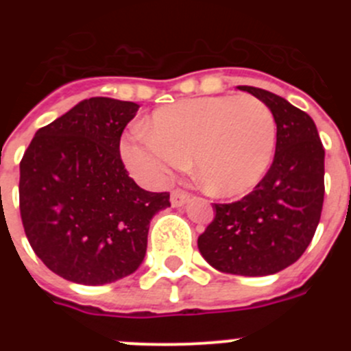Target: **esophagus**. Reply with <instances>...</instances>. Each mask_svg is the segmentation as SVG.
<instances>
[{"label": "esophagus", "instance_id": "34e87169", "mask_svg": "<svg viewBox=\"0 0 351 351\" xmlns=\"http://www.w3.org/2000/svg\"><path fill=\"white\" fill-rule=\"evenodd\" d=\"M190 195L186 192H183V190H173L171 192V205L173 207H182L183 204H186L189 202Z\"/></svg>", "mask_w": 351, "mask_h": 351}]
</instances>
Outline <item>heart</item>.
Instances as JSON below:
<instances>
[{
  "label": "heart",
  "mask_w": 351,
  "mask_h": 351,
  "mask_svg": "<svg viewBox=\"0 0 351 351\" xmlns=\"http://www.w3.org/2000/svg\"><path fill=\"white\" fill-rule=\"evenodd\" d=\"M277 146V120L253 95H219L158 108L149 132H136L122 146L136 175L162 182L193 158L205 190L217 197L250 192L267 175Z\"/></svg>",
  "instance_id": "b5f03b06"
}]
</instances>
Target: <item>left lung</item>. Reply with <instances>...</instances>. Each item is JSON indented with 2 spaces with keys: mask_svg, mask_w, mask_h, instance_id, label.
Here are the masks:
<instances>
[{
  "mask_svg": "<svg viewBox=\"0 0 351 351\" xmlns=\"http://www.w3.org/2000/svg\"><path fill=\"white\" fill-rule=\"evenodd\" d=\"M238 88L274 112V162L241 200L214 204L215 217L197 243L215 270L265 277L295 263L313 241L324 200V147L306 112L271 91Z\"/></svg>",
  "mask_w": 351,
  "mask_h": 351,
  "instance_id": "left-lung-1",
  "label": "left lung"
}]
</instances>
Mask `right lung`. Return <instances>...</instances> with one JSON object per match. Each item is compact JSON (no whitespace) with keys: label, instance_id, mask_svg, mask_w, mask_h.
I'll list each match as a JSON object with an SVG mask.
<instances>
[{"label":"right lung","instance_id":"1","mask_svg":"<svg viewBox=\"0 0 351 351\" xmlns=\"http://www.w3.org/2000/svg\"><path fill=\"white\" fill-rule=\"evenodd\" d=\"M139 105L83 100L35 132L20 161V215L32 250L69 282L104 285L134 274L149 222L169 193L146 192L120 158Z\"/></svg>","mask_w":351,"mask_h":351}]
</instances>
